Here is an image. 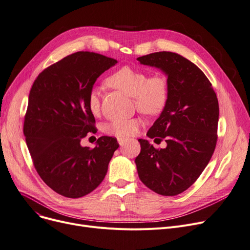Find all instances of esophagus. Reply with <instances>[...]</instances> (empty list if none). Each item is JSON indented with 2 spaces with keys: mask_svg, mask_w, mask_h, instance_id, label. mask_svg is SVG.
Wrapping results in <instances>:
<instances>
[{
  "mask_svg": "<svg viewBox=\"0 0 250 250\" xmlns=\"http://www.w3.org/2000/svg\"><path fill=\"white\" fill-rule=\"evenodd\" d=\"M126 141H127L126 139H123V138H118V139H117V142H118V144H120L121 146H124L125 144L126 143Z\"/></svg>",
  "mask_w": 250,
  "mask_h": 250,
  "instance_id": "esophagus-1",
  "label": "esophagus"
}]
</instances>
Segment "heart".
I'll return each mask as SVG.
<instances>
[{
	"label": "heart",
	"mask_w": 250,
	"mask_h": 250,
	"mask_svg": "<svg viewBox=\"0 0 250 250\" xmlns=\"http://www.w3.org/2000/svg\"><path fill=\"white\" fill-rule=\"evenodd\" d=\"M106 86L116 89L134 98L137 108L145 114L161 113L169 99V84L167 79L159 74L148 77L139 69L124 65L105 79ZM88 108L91 113L100 110V92L92 89L88 95ZM142 125L139 117L118 118L105 126V132L120 138L132 137L138 133Z\"/></svg>",
	"instance_id": "heart-1"
}]
</instances>
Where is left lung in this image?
Listing matches in <instances>:
<instances>
[{"label": "left lung", "mask_w": 250, "mask_h": 250, "mask_svg": "<svg viewBox=\"0 0 250 250\" xmlns=\"http://www.w3.org/2000/svg\"><path fill=\"white\" fill-rule=\"evenodd\" d=\"M160 69L169 84L165 109L148 130L151 139H163L165 149H155L140 139L136 158L141 181L161 195H177L200 177L217 144L219 103L211 82L201 69L182 56L159 51L137 59Z\"/></svg>", "instance_id": "1"}]
</instances>
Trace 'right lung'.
<instances>
[{"label":"right lung","mask_w":250,"mask_h":250,"mask_svg":"<svg viewBox=\"0 0 250 250\" xmlns=\"http://www.w3.org/2000/svg\"><path fill=\"white\" fill-rule=\"evenodd\" d=\"M116 62L95 52L78 51L44 69L30 90L23 126L26 144L39 176L65 198L93 191L120 146L106 136L93 149L81 145L82 139L96 132L88 108L89 92Z\"/></svg>","instance_id":"add662e5"}]
</instances>
